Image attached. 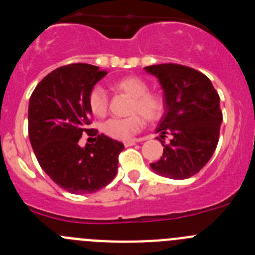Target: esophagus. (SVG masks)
Listing matches in <instances>:
<instances>
[{"instance_id":"obj_1","label":"esophagus","mask_w":255,"mask_h":255,"mask_svg":"<svg viewBox=\"0 0 255 255\" xmlns=\"http://www.w3.org/2000/svg\"><path fill=\"white\" fill-rule=\"evenodd\" d=\"M136 141H138V140H128V141H125V143H124V145H125L126 148L131 147V145H134V144L136 143Z\"/></svg>"}]
</instances>
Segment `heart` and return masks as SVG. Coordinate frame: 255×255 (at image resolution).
<instances>
[{
  "mask_svg": "<svg viewBox=\"0 0 255 255\" xmlns=\"http://www.w3.org/2000/svg\"><path fill=\"white\" fill-rule=\"evenodd\" d=\"M112 89L117 93H124L131 97L128 112L130 116L114 117L102 125V131L115 140H129L143 128V119L153 123L161 119L164 112V101L161 94L149 91L148 83L140 76H125L117 80L112 85ZM88 106L92 114L102 117L107 114L108 98L105 89L94 87L88 96Z\"/></svg>",
  "mask_w": 255,
  "mask_h": 255,
  "instance_id": "b5f03b06",
  "label": "heart"
}]
</instances>
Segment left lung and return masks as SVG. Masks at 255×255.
Here are the masks:
<instances>
[{
	"label": "left lung",
	"instance_id": "obj_1",
	"mask_svg": "<svg viewBox=\"0 0 255 255\" xmlns=\"http://www.w3.org/2000/svg\"><path fill=\"white\" fill-rule=\"evenodd\" d=\"M145 70L158 78L164 101V114L157 128L163 154L150 167L170 179L194 176L218 144L222 123L220 96L204 74L189 66L161 64ZM166 134L171 135L168 144L163 141Z\"/></svg>",
	"mask_w": 255,
	"mask_h": 255
}]
</instances>
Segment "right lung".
I'll list each match as a JSON object with an SVG mask.
<instances>
[{"label": "right lung", "instance_id": "right-lung-1", "mask_svg": "<svg viewBox=\"0 0 255 255\" xmlns=\"http://www.w3.org/2000/svg\"><path fill=\"white\" fill-rule=\"evenodd\" d=\"M106 70L88 64L61 66L44 76L29 101L28 131L38 163L53 181L73 194L101 190L117 173L124 144L106 135L79 145L91 129L88 96Z\"/></svg>", "mask_w": 255, "mask_h": 255}]
</instances>
